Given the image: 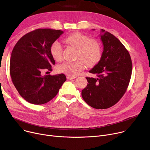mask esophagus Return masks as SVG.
<instances>
[{
	"label": "esophagus",
	"instance_id": "obj_1",
	"mask_svg": "<svg viewBox=\"0 0 150 150\" xmlns=\"http://www.w3.org/2000/svg\"><path fill=\"white\" fill-rule=\"evenodd\" d=\"M75 78H76V76H70V75L67 76V80H73V79H75Z\"/></svg>",
	"mask_w": 150,
	"mask_h": 150
}]
</instances>
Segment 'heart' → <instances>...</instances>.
I'll return each mask as SVG.
<instances>
[{
    "instance_id": "1",
    "label": "heart",
    "mask_w": 150,
    "mask_h": 150,
    "mask_svg": "<svg viewBox=\"0 0 150 150\" xmlns=\"http://www.w3.org/2000/svg\"><path fill=\"white\" fill-rule=\"evenodd\" d=\"M65 41L76 49V59L74 62L66 61L58 66L59 72L70 76H75L84 70L85 64L93 66L99 62L101 57V49L95 39L80 32H75L68 35ZM50 53L54 60L60 61L62 59V46L58 41H54L50 47Z\"/></svg>"
}]
</instances>
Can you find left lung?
Here are the masks:
<instances>
[{"label":"left lung","instance_id":"obj_1","mask_svg":"<svg viewBox=\"0 0 150 150\" xmlns=\"http://www.w3.org/2000/svg\"><path fill=\"white\" fill-rule=\"evenodd\" d=\"M103 52L98 64L89 72L97 78L86 77L88 85L82 90L83 100L96 109H107L115 105L127 90L132 74L128 51L112 34L101 29Z\"/></svg>","mask_w":150,"mask_h":150}]
</instances>
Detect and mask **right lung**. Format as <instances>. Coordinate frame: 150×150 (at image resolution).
Returning a JSON list of instances; mask_svg holds the SVG:
<instances>
[{"label":"right lung","mask_w":150,"mask_h":150,"mask_svg":"<svg viewBox=\"0 0 150 150\" xmlns=\"http://www.w3.org/2000/svg\"><path fill=\"white\" fill-rule=\"evenodd\" d=\"M64 31L39 28L23 35L13 49L10 72L16 89L29 103L42 105L57 95L66 75H42L44 70L52 71L55 61L50 53L52 44Z\"/></svg>","instance_id":"add662e5"}]
</instances>
